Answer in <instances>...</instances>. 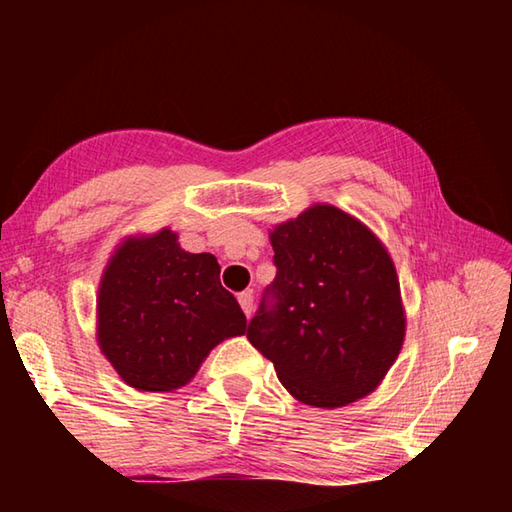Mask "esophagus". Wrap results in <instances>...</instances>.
Returning <instances> with one entry per match:
<instances>
[{"mask_svg": "<svg viewBox=\"0 0 512 512\" xmlns=\"http://www.w3.org/2000/svg\"><path fill=\"white\" fill-rule=\"evenodd\" d=\"M239 305H241V309H244L246 316L253 314V291L239 293Z\"/></svg>", "mask_w": 512, "mask_h": 512, "instance_id": "34e87169", "label": "esophagus"}]
</instances>
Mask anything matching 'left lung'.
Here are the masks:
<instances>
[{
  "mask_svg": "<svg viewBox=\"0 0 512 512\" xmlns=\"http://www.w3.org/2000/svg\"><path fill=\"white\" fill-rule=\"evenodd\" d=\"M277 275L248 323L298 402L339 409L377 391L400 354L406 311L393 257L366 223L329 203L268 232Z\"/></svg>",
  "mask_w": 512,
  "mask_h": 512,
  "instance_id": "obj_1",
  "label": "left lung"
}]
</instances>
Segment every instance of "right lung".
<instances>
[{"mask_svg": "<svg viewBox=\"0 0 512 512\" xmlns=\"http://www.w3.org/2000/svg\"><path fill=\"white\" fill-rule=\"evenodd\" d=\"M219 273L214 255L187 253L171 228L119 241L99 282L97 343L128 386L178 391L216 345L246 334Z\"/></svg>", "mask_w": 512, "mask_h": 512, "instance_id": "add662e5", "label": "right lung"}]
</instances>
